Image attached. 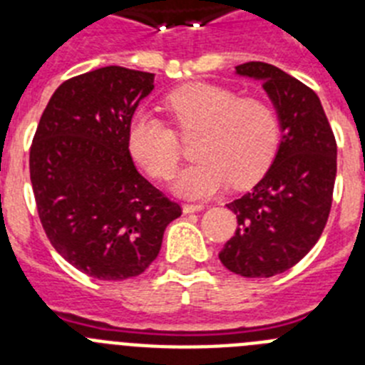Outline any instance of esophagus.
<instances>
[{
	"instance_id": "1",
	"label": "esophagus",
	"mask_w": 365,
	"mask_h": 365,
	"mask_svg": "<svg viewBox=\"0 0 365 365\" xmlns=\"http://www.w3.org/2000/svg\"><path fill=\"white\" fill-rule=\"evenodd\" d=\"M205 210V205H182V212L185 214H193V212Z\"/></svg>"
}]
</instances>
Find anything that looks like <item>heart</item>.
<instances>
[{
  "label": "heart",
  "mask_w": 365,
  "mask_h": 365,
  "mask_svg": "<svg viewBox=\"0 0 365 365\" xmlns=\"http://www.w3.org/2000/svg\"><path fill=\"white\" fill-rule=\"evenodd\" d=\"M164 108L182 135L201 131L195 155L173 182L186 199H206L225 186L245 188L265 175L278 153V113L261 98H241L227 87L190 83L170 93ZM130 151L155 179H170L180 159L175 131L151 115H137L130 125Z\"/></svg>",
  "instance_id": "1"
}]
</instances>
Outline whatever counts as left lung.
<instances>
[{"mask_svg": "<svg viewBox=\"0 0 365 365\" xmlns=\"http://www.w3.org/2000/svg\"><path fill=\"white\" fill-rule=\"evenodd\" d=\"M261 82L278 113L282 138L263 179L228 202L237 230L219 252L230 272L270 278L294 267L320 240L336 179V140L311 87L263 62L235 67Z\"/></svg>", "mask_w": 365, "mask_h": 365, "instance_id": "left-lung-1", "label": "left lung"}]
</instances>
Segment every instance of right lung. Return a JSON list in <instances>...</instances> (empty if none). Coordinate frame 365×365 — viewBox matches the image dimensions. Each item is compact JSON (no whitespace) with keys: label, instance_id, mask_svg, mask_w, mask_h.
<instances>
[{"label":"right lung","instance_id":"1","mask_svg":"<svg viewBox=\"0 0 365 365\" xmlns=\"http://www.w3.org/2000/svg\"><path fill=\"white\" fill-rule=\"evenodd\" d=\"M153 73L100 67L58 87L38 124L29 168L41 227L60 256L104 282L143 274L180 206L130 155L131 118Z\"/></svg>","mask_w":365,"mask_h":365}]
</instances>
